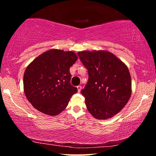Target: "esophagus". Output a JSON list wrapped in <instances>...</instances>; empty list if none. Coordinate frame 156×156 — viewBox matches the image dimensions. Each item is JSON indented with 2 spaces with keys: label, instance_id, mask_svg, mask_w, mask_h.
Instances as JSON below:
<instances>
[{
  "label": "esophagus",
  "instance_id": "34e87169",
  "mask_svg": "<svg viewBox=\"0 0 156 156\" xmlns=\"http://www.w3.org/2000/svg\"><path fill=\"white\" fill-rule=\"evenodd\" d=\"M77 89H78V92H80V91H81L82 87H81V86H80V85H78V86L77 87Z\"/></svg>",
  "mask_w": 156,
  "mask_h": 156
}]
</instances>
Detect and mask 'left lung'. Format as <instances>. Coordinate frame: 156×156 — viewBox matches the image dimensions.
<instances>
[{"mask_svg":"<svg viewBox=\"0 0 156 156\" xmlns=\"http://www.w3.org/2000/svg\"><path fill=\"white\" fill-rule=\"evenodd\" d=\"M79 58L88 70L89 80L81 94L87 110L95 118L106 120L122 110L131 95L128 67L109 51H83Z\"/></svg>","mask_w":156,"mask_h":156,"instance_id":"left-lung-1","label":"left lung"}]
</instances>
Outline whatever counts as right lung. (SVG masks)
Listing matches in <instances>:
<instances>
[{
  "mask_svg": "<svg viewBox=\"0 0 156 156\" xmlns=\"http://www.w3.org/2000/svg\"><path fill=\"white\" fill-rule=\"evenodd\" d=\"M78 59L72 51L52 49L29 65L23 76L27 99L41 113L56 115L68 105L78 89L70 83L69 69Z\"/></svg>",
  "mask_w": 156,
  "mask_h": 156,
  "instance_id": "add662e5",
  "label": "right lung"
}]
</instances>
